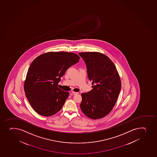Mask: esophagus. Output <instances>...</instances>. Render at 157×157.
Listing matches in <instances>:
<instances>
[{"label":"esophagus","mask_w":157,"mask_h":157,"mask_svg":"<svg viewBox=\"0 0 157 157\" xmlns=\"http://www.w3.org/2000/svg\"><path fill=\"white\" fill-rule=\"evenodd\" d=\"M71 93H72L73 95H76V94H78V92H74V91H72V92H71Z\"/></svg>","instance_id":"1"}]
</instances>
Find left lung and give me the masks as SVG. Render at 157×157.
I'll use <instances>...</instances> for the list:
<instances>
[{"instance_id": "obj_1", "label": "left lung", "mask_w": 157, "mask_h": 157, "mask_svg": "<svg viewBox=\"0 0 157 157\" xmlns=\"http://www.w3.org/2000/svg\"><path fill=\"white\" fill-rule=\"evenodd\" d=\"M87 68L93 89L82 93L81 110L89 118H102L111 111L121 89V81L115 65L98 52H80Z\"/></svg>"}]
</instances>
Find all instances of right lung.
<instances>
[{
    "label": "right lung",
    "instance_id": "obj_1",
    "mask_svg": "<svg viewBox=\"0 0 157 157\" xmlns=\"http://www.w3.org/2000/svg\"><path fill=\"white\" fill-rule=\"evenodd\" d=\"M79 59L76 53L49 52L33 61L25 81L24 91L35 111L50 117L61 109L69 92L59 88L58 83L66 70Z\"/></svg>",
    "mask_w": 157,
    "mask_h": 157
}]
</instances>
